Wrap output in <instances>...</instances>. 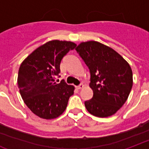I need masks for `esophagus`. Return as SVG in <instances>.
Listing matches in <instances>:
<instances>
[{
    "label": "esophagus",
    "mask_w": 149,
    "mask_h": 149,
    "mask_svg": "<svg viewBox=\"0 0 149 149\" xmlns=\"http://www.w3.org/2000/svg\"><path fill=\"white\" fill-rule=\"evenodd\" d=\"M83 87H84V84H79L78 86H77V89H81Z\"/></svg>",
    "instance_id": "1"
}]
</instances>
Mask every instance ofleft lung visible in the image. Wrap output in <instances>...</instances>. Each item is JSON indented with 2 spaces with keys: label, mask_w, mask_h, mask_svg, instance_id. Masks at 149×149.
Here are the masks:
<instances>
[{
  "label": "left lung",
  "mask_w": 149,
  "mask_h": 149,
  "mask_svg": "<svg viewBox=\"0 0 149 149\" xmlns=\"http://www.w3.org/2000/svg\"><path fill=\"white\" fill-rule=\"evenodd\" d=\"M76 51L91 75L93 97L85 101L86 109L97 117L115 114L126 102L132 88L130 65L117 52L99 42H84Z\"/></svg>",
  "instance_id": "8db88e82"
}]
</instances>
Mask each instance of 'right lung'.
Wrapping results in <instances>:
<instances>
[{
  "instance_id": "add662e5",
  "label": "right lung",
  "mask_w": 149,
  "mask_h": 149,
  "mask_svg": "<svg viewBox=\"0 0 149 149\" xmlns=\"http://www.w3.org/2000/svg\"><path fill=\"white\" fill-rule=\"evenodd\" d=\"M77 44L70 41L52 40L44 44L22 62L19 70L18 86L25 104L35 115L51 120L66 109L74 87L59 77L60 63Z\"/></svg>"
}]
</instances>
